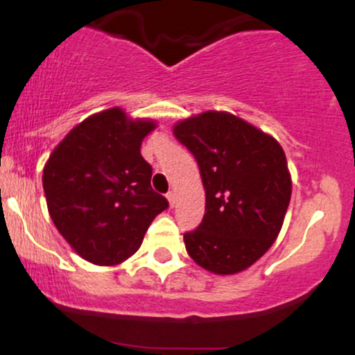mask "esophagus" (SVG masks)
<instances>
[{
    "mask_svg": "<svg viewBox=\"0 0 355 355\" xmlns=\"http://www.w3.org/2000/svg\"><path fill=\"white\" fill-rule=\"evenodd\" d=\"M166 200H168L170 207H175V202H177V195H175V191H168V193H166Z\"/></svg>",
    "mask_w": 355,
    "mask_h": 355,
    "instance_id": "34e87169",
    "label": "esophagus"
}]
</instances>
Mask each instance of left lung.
I'll return each instance as SVG.
<instances>
[{"label":"left lung","mask_w":355,"mask_h":355,"mask_svg":"<svg viewBox=\"0 0 355 355\" xmlns=\"http://www.w3.org/2000/svg\"><path fill=\"white\" fill-rule=\"evenodd\" d=\"M193 155L205 189V215L183 234L205 270L237 274L255 263L282 229L292 180L282 146L242 118L205 112L173 126Z\"/></svg>","instance_id":"8db88e82"}]
</instances>
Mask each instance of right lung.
Masks as SVG:
<instances>
[{"label":"right lung","mask_w":355,"mask_h":355,"mask_svg":"<svg viewBox=\"0 0 355 355\" xmlns=\"http://www.w3.org/2000/svg\"><path fill=\"white\" fill-rule=\"evenodd\" d=\"M155 126L130 120L120 108L105 110L76 125L44 165L53 223L88 262L121 263L140 248L153 218L168 209L150 185L152 165L140 153Z\"/></svg>","instance_id":"obj_1"}]
</instances>
